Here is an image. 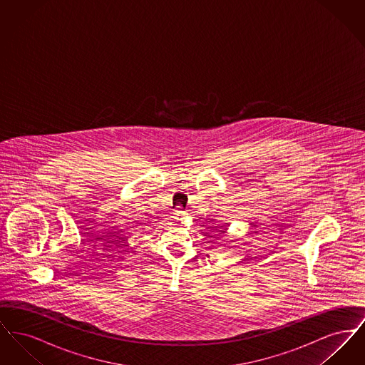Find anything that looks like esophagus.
Masks as SVG:
<instances>
[{"mask_svg": "<svg viewBox=\"0 0 365 365\" xmlns=\"http://www.w3.org/2000/svg\"><path fill=\"white\" fill-rule=\"evenodd\" d=\"M186 216H187V213H186L185 210H180V207H178L176 212H175V219H176V220H179V222H182V220H185V219H186Z\"/></svg>", "mask_w": 365, "mask_h": 365, "instance_id": "esophagus-1", "label": "esophagus"}]
</instances>
